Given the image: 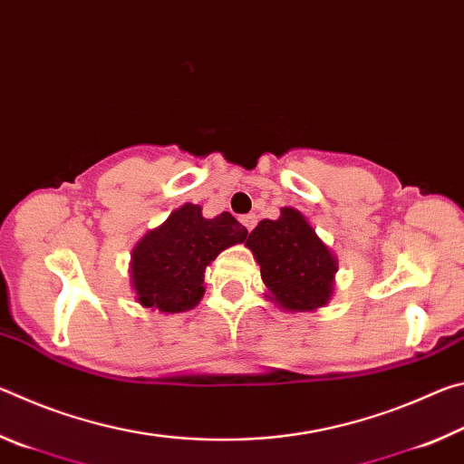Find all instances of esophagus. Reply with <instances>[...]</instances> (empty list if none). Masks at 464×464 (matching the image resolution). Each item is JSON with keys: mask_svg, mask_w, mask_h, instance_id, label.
<instances>
[{"mask_svg": "<svg viewBox=\"0 0 464 464\" xmlns=\"http://www.w3.org/2000/svg\"><path fill=\"white\" fill-rule=\"evenodd\" d=\"M241 223L246 225L247 231H251V229H254V227H256V223H257V217H256V215H243V217H241Z\"/></svg>", "mask_w": 464, "mask_h": 464, "instance_id": "34e87169", "label": "esophagus"}]
</instances>
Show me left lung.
<instances>
[{
	"instance_id": "left-lung-1",
	"label": "left lung",
	"mask_w": 464,
	"mask_h": 464,
	"mask_svg": "<svg viewBox=\"0 0 464 464\" xmlns=\"http://www.w3.org/2000/svg\"><path fill=\"white\" fill-rule=\"evenodd\" d=\"M278 221L257 223L246 246L260 264L272 298L286 311L324 307L334 290L335 257L298 210L282 208Z\"/></svg>"
}]
</instances>
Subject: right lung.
<instances>
[{"label":"right lung","mask_w":464,"mask_h":464,"mask_svg":"<svg viewBox=\"0 0 464 464\" xmlns=\"http://www.w3.org/2000/svg\"><path fill=\"white\" fill-rule=\"evenodd\" d=\"M246 237L247 229L229 213L204 218L198 204L179 207L132 249L139 303L163 313L192 309L204 295V268Z\"/></svg>","instance_id":"1"}]
</instances>
